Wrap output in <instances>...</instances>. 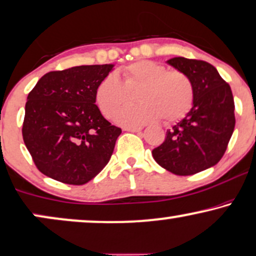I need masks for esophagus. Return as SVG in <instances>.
<instances>
[{"instance_id":"34e87169","label":"esophagus","mask_w":256,"mask_h":256,"mask_svg":"<svg viewBox=\"0 0 256 256\" xmlns=\"http://www.w3.org/2000/svg\"><path fill=\"white\" fill-rule=\"evenodd\" d=\"M142 126H124L125 131H130V132H138L142 131Z\"/></svg>"}]
</instances>
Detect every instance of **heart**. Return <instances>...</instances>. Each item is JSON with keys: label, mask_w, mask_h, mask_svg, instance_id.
<instances>
[{"label": "heart", "mask_w": 256, "mask_h": 256, "mask_svg": "<svg viewBox=\"0 0 256 256\" xmlns=\"http://www.w3.org/2000/svg\"><path fill=\"white\" fill-rule=\"evenodd\" d=\"M122 82L110 73L96 88V102L105 117L111 118L130 99V90L140 87L137 99L140 104L125 106L118 112L122 125H142L162 117L168 124L180 122L192 108L194 86L180 70L151 60H138L122 70Z\"/></svg>", "instance_id": "obj_1"}]
</instances>
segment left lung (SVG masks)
Listing matches in <instances>:
<instances>
[{"instance_id": "obj_1", "label": "left lung", "mask_w": 256, "mask_h": 256, "mask_svg": "<svg viewBox=\"0 0 256 256\" xmlns=\"http://www.w3.org/2000/svg\"><path fill=\"white\" fill-rule=\"evenodd\" d=\"M168 64L190 78L195 98L186 117L166 131L152 156L170 172L189 176L214 166L224 154L235 128L234 98L228 82L206 61L177 56Z\"/></svg>"}]
</instances>
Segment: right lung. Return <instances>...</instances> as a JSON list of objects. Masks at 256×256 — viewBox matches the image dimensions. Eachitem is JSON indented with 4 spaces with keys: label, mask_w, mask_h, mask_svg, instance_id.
Here are the masks:
<instances>
[{
    "label": "right lung",
    "mask_w": 256,
    "mask_h": 256,
    "mask_svg": "<svg viewBox=\"0 0 256 256\" xmlns=\"http://www.w3.org/2000/svg\"><path fill=\"white\" fill-rule=\"evenodd\" d=\"M112 67L90 64L53 70L29 92L22 137L44 174L82 186L108 163L122 128L102 117L94 93Z\"/></svg>",
    "instance_id": "add662e5"
}]
</instances>
